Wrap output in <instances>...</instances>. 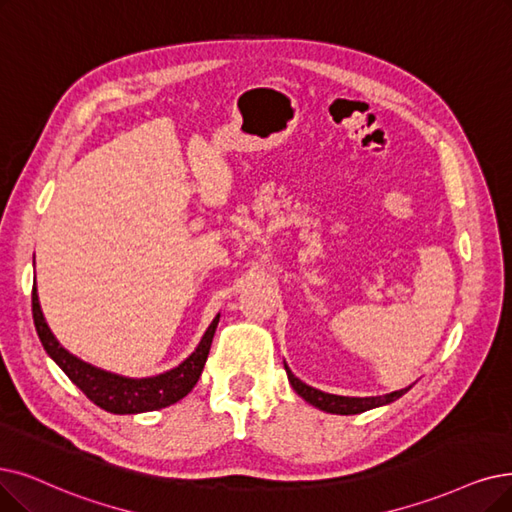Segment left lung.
I'll return each mask as SVG.
<instances>
[{"label":"left lung","instance_id":"1","mask_svg":"<svg viewBox=\"0 0 512 512\" xmlns=\"http://www.w3.org/2000/svg\"><path fill=\"white\" fill-rule=\"evenodd\" d=\"M285 367V374H288V380L292 384L294 391L306 401L311 403L313 407L321 412L327 414H340V416H353V414H363L367 410H374V407H382L397 401L399 397H403L407 391H410L412 384L407 388H401V391H393V393H386V395H378V397H342V395H330V393H323L319 388H313L309 384H304L300 378H296L292 374V370L288 367V363L283 361Z\"/></svg>","mask_w":512,"mask_h":512}]
</instances>
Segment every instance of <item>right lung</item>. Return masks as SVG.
Here are the masks:
<instances>
[{"mask_svg": "<svg viewBox=\"0 0 512 512\" xmlns=\"http://www.w3.org/2000/svg\"><path fill=\"white\" fill-rule=\"evenodd\" d=\"M33 321L39 340H42L50 359L63 370L69 380L84 393L92 403L102 407L111 414H142L155 412L161 407H168L182 397H187L193 386L197 384L203 365H206L216 325L220 321V313L212 319L208 330L203 332L195 351L176 367L168 372H161L147 378H130L115 372H107L96 367L77 355L69 353L63 344L56 340L52 330L46 323L42 304H39L37 285L33 283Z\"/></svg>", "mask_w": 512, "mask_h": 512, "instance_id": "add662e5", "label": "right lung"}]
</instances>
